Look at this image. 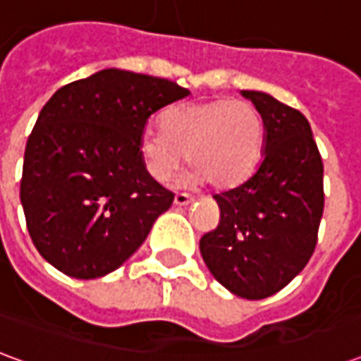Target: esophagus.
<instances>
[{
  "mask_svg": "<svg viewBox=\"0 0 361 361\" xmlns=\"http://www.w3.org/2000/svg\"><path fill=\"white\" fill-rule=\"evenodd\" d=\"M191 201H193V197L188 195V193H176V197H173V204H178V207H185Z\"/></svg>",
  "mask_w": 361,
  "mask_h": 361,
  "instance_id": "1",
  "label": "esophagus"
}]
</instances>
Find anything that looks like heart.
I'll return each mask as SVG.
<instances>
[{"mask_svg": "<svg viewBox=\"0 0 361 361\" xmlns=\"http://www.w3.org/2000/svg\"><path fill=\"white\" fill-rule=\"evenodd\" d=\"M265 121L247 100L183 104L164 116V129L141 135L142 164L160 183L173 176L185 154L189 183L228 189L242 183L263 157Z\"/></svg>", "mask_w": 361, "mask_h": 361, "instance_id": "b5f03b06", "label": "heart"}]
</instances>
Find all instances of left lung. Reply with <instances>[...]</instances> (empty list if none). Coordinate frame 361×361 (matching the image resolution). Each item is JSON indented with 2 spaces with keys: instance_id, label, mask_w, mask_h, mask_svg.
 Returning a JSON list of instances; mask_svg holds the SVG:
<instances>
[{
  "instance_id": "obj_1",
  "label": "left lung",
  "mask_w": 361,
  "mask_h": 361,
  "mask_svg": "<svg viewBox=\"0 0 361 361\" xmlns=\"http://www.w3.org/2000/svg\"><path fill=\"white\" fill-rule=\"evenodd\" d=\"M265 121V152L238 188L214 195L220 222L199 242L204 265L232 294L263 300L307 265L323 216V160L302 111L242 90Z\"/></svg>"
}]
</instances>
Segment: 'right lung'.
I'll list each match as a JSON object with an SVG mask.
<instances>
[{"instance_id": "obj_1", "label": "right lung", "mask_w": 361, "mask_h": 361, "mask_svg": "<svg viewBox=\"0 0 361 361\" xmlns=\"http://www.w3.org/2000/svg\"><path fill=\"white\" fill-rule=\"evenodd\" d=\"M189 96L178 82L102 69L51 96L28 137L20 203L30 240L73 279H100L147 240L173 193L142 164L154 111Z\"/></svg>"}]
</instances>
